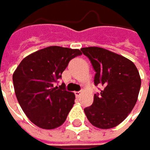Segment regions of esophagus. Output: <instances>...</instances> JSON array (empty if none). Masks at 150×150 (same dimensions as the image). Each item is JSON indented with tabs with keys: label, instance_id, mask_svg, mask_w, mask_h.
Listing matches in <instances>:
<instances>
[{
	"label": "esophagus",
	"instance_id": "1",
	"mask_svg": "<svg viewBox=\"0 0 150 150\" xmlns=\"http://www.w3.org/2000/svg\"><path fill=\"white\" fill-rule=\"evenodd\" d=\"M74 94H75L76 97H79L80 94H81V92H80V91H79V92H74Z\"/></svg>",
	"mask_w": 150,
	"mask_h": 150
}]
</instances>
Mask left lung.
I'll list each match as a JSON object with an SVG mask.
<instances>
[{"instance_id":"left-lung-1","label":"left lung","mask_w":150,"mask_h":150,"mask_svg":"<svg viewBox=\"0 0 150 150\" xmlns=\"http://www.w3.org/2000/svg\"><path fill=\"white\" fill-rule=\"evenodd\" d=\"M95 71L92 106L84 109L88 120L99 128H112L133 110L141 88V78L134 64L127 58L99 47L81 49Z\"/></svg>"}]
</instances>
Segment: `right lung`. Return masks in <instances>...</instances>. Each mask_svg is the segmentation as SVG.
I'll use <instances>...</instances> for the list:
<instances>
[{
	"label": "right lung",
	"instance_id": "right-lung-1",
	"mask_svg": "<svg viewBox=\"0 0 150 150\" xmlns=\"http://www.w3.org/2000/svg\"><path fill=\"white\" fill-rule=\"evenodd\" d=\"M82 55L79 50L50 46L36 51L20 63L13 74L17 100L27 117L44 129L61 126L74 105V93L64 84L54 86L69 62Z\"/></svg>",
	"mask_w": 150,
	"mask_h": 150
}]
</instances>
